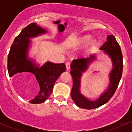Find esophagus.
<instances>
[{
    "instance_id": "1",
    "label": "esophagus",
    "mask_w": 132,
    "mask_h": 132,
    "mask_svg": "<svg viewBox=\"0 0 132 132\" xmlns=\"http://www.w3.org/2000/svg\"><path fill=\"white\" fill-rule=\"evenodd\" d=\"M66 70H69L70 69V62H67L66 64Z\"/></svg>"
}]
</instances>
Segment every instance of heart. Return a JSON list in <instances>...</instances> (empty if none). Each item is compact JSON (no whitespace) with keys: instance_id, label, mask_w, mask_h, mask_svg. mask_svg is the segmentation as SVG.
I'll return each mask as SVG.
<instances>
[{"instance_id":"b5f03b06","label":"heart","mask_w":132,"mask_h":132,"mask_svg":"<svg viewBox=\"0 0 132 132\" xmlns=\"http://www.w3.org/2000/svg\"><path fill=\"white\" fill-rule=\"evenodd\" d=\"M93 39V36L89 34H83L78 36H73L70 38L66 41V45L72 48H78L87 45ZM97 44L96 39L92 41L91 42V46H95Z\"/></svg>"}]
</instances>
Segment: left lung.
<instances>
[{"label":"left lung","instance_id":"obj_1","mask_svg":"<svg viewBox=\"0 0 132 132\" xmlns=\"http://www.w3.org/2000/svg\"><path fill=\"white\" fill-rule=\"evenodd\" d=\"M100 50L111 59L112 70L109 73V82L107 87L98 98L91 100L82 94L81 82L83 75L88 70L90 65L96 61L101 52L92 54L87 57L73 60L71 64V73L73 78V87L71 96L78 107L85 109L98 108L107 103L114 95L119 85L123 73V55L120 46L113 35L107 36V41L101 46Z\"/></svg>","mask_w":132,"mask_h":132}]
</instances>
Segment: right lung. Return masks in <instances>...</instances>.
Returning <instances> with one entry per match:
<instances>
[{
	"mask_svg": "<svg viewBox=\"0 0 132 132\" xmlns=\"http://www.w3.org/2000/svg\"><path fill=\"white\" fill-rule=\"evenodd\" d=\"M46 29L32 23L25 27L16 37L11 46L7 57V70L9 77L21 78L27 75H34L39 85V92L30 103H41L46 100L52 93L54 84L59 76L66 71L64 63L56 64L48 61L40 66L34 59L29 57L32 46L30 39L46 34Z\"/></svg>",
	"mask_w": 132,
	"mask_h": 132,
	"instance_id": "add662e5",
	"label": "right lung"
}]
</instances>
